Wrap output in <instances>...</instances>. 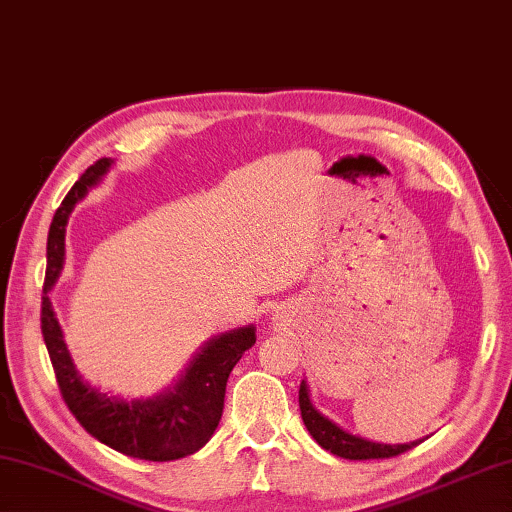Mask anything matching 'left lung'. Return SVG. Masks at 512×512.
Masks as SVG:
<instances>
[{
	"label": "left lung",
	"instance_id": "obj_1",
	"mask_svg": "<svg viewBox=\"0 0 512 512\" xmlns=\"http://www.w3.org/2000/svg\"><path fill=\"white\" fill-rule=\"evenodd\" d=\"M300 412H302V421L306 425V430L313 436L318 445H322L324 450H329L331 454L342 459H351V461H367V459H389V457H398L407 450H412L414 445L421 441H412V443H398V445H389V443H374L362 439V436L349 434L347 430H342L333 421H329L327 416L320 414L315 410L309 396V387L302 380L300 385Z\"/></svg>",
	"mask_w": 512,
	"mask_h": 512
}]
</instances>
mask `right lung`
<instances>
[{
  "label": "right lung",
  "instance_id": "add662e5",
  "mask_svg": "<svg viewBox=\"0 0 512 512\" xmlns=\"http://www.w3.org/2000/svg\"><path fill=\"white\" fill-rule=\"evenodd\" d=\"M111 163H114L111 159H100L87 167V172L76 181L53 215L49 241H46V277L40 315L42 336L64 403L94 439L134 459L174 461L194 454L215 434L221 412H224L230 371L244 356V351L255 345L257 336L253 324H248V327L212 338L192 358L176 385L154 398L127 401V398L100 392L82 380L64 345L49 291L62 271L64 226L71 210L89 188L100 183Z\"/></svg>",
  "mask_w": 512,
  "mask_h": 512
}]
</instances>
